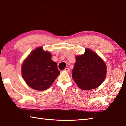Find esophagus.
<instances>
[{
	"instance_id": "obj_1",
	"label": "esophagus",
	"mask_w": 126,
	"mask_h": 126,
	"mask_svg": "<svg viewBox=\"0 0 126 126\" xmlns=\"http://www.w3.org/2000/svg\"><path fill=\"white\" fill-rule=\"evenodd\" d=\"M64 70H65V71H67V72H69V71H70V69L69 68H65V69H64Z\"/></svg>"
}]
</instances>
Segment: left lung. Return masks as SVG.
<instances>
[{"label": "left lung", "mask_w": 126, "mask_h": 126, "mask_svg": "<svg viewBox=\"0 0 126 126\" xmlns=\"http://www.w3.org/2000/svg\"><path fill=\"white\" fill-rule=\"evenodd\" d=\"M72 72L73 79L78 87L90 90L99 87L104 81L107 67L97 54L87 48L83 55L76 56Z\"/></svg>", "instance_id": "8db88e82"}]
</instances>
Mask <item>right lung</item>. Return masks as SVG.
<instances>
[{"label": "right lung", "mask_w": 126, "mask_h": 126, "mask_svg": "<svg viewBox=\"0 0 126 126\" xmlns=\"http://www.w3.org/2000/svg\"><path fill=\"white\" fill-rule=\"evenodd\" d=\"M51 54L43 47L34 50L24 61L22 74L24 80L34 90L43 91L50 87L60 74L57 63L51 60Z\"/></svg>", "instance_id": "right-lung-1"}]
</instances>
